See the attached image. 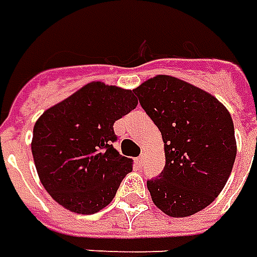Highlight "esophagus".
Instances as JSON below:
<instances>
[{"instance_id":"34e87169","label":"esophagus","mask_w":257,"mask_h":257,"mask_svg":"<svg viewBox=\"0 0 257 257\" xmlns=\"http://www.w3.org/2000/svg\"><path fill=\"white\" fill-rule=\"evenodd\" d=\"M136 163H137V165H143V156H140L137 160H136Z\"/></svg>"}]
</instances>
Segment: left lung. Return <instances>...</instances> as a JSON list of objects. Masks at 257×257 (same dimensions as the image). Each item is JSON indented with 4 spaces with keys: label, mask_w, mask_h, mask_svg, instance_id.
I'll list each match as a JSON object with an SVG mask.
<instances>
[{
    "label": "left lung",
    "mask_w": 257,
    "mask_h": 257,
    "mask_svg": "<svg viewBox=\"0 0 257 257\" xmlns=\"http://www.w3.org/2000/svg\"><path fill=\"white\" fill-rule=\"evenodd\" d=\"M133 92L164 141V170L147 181L153 202L175 218L199 212L219 195L235 163L229 111L209 93L167 75Z\"/></svg>",
    "instance_id": "obj_1"
}]
</instances>
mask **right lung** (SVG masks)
Here are the masks:
<instances>
[{"mask_svg":"<svg viewBox=\"0 0 257 257\" xmlns=\"http://www.w3.org/2000/svg\"><path fill=\"white\" fill-rule=\"evenodd\" d=\"M132 90L93 82L48 108L32 137L36 171L48 194L82 215L99 212L132 173V160L113 147V124L137 106Z\"/></svg>","mask_w":257,"mask_h":257,"instance_id":"obj_1","label":"right lung"}]
</instances>
